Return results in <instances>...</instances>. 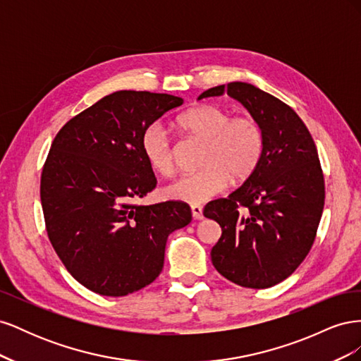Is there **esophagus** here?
I'll return each instance as SVG.
<instances>
[{
    "label": "esophagus",
    "mask_w": 361,
    "mask_h": 361,
    "mask_svg": "<svg viewBox=\"0 0 361 361\" xmlns=\"http://www.w3.org/2000/svg\"><path fill=\"white\" fill-rule=\"evenodd\" d=\"M191 212L195 220H202L203 218V207L200 204H192L191 206Z\"/></svg>",
    "instance_id": "1"
}]
</instances>
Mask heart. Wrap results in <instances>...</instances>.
<instances>
[{
	"label": "heart",
	"mask_w": 361,
	"mask_h": 361,
	"mask_svg": "<svg viewBox=\"0 0 361 361\" xmlns=\"http://www.w3.org/2000/svg\"><path fill=\"white\" fill-rule=\"evenodd\" d=\"M179 126L204 141L202 170L185 174L164 190L167 199L200 204L226 190L231 180L253 176L264 155V133L255 117L233 116L221 106L202 104L179 117ZM141 150L149 166L162 176L174 171V147L167 128L150 123L141 134Z\"/></svg>",
	"instance_id": "b5f03b06"
}]
</instances>
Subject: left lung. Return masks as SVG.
Returning <instances> with one entry per match:
<instances>
[{
	"instance_id": "1",
	"label": "left lung",
	"mask_w": 361,
	"mask_h": 361,
	"mask_svg": "<svg viewBox=\"0 0 361 361\" xmlns=\"http://www.w3.org/2000/svg\"><path fill=\"white\" fill-rule=\"evenodd\" d=\"M241 102L264 133L257 170L227 197L204 206L221 226L211 251L223 277L243 288L265 289L288 279L309 255L321 221L325 182L314 141L289 105L247 82L203 92Z\"/></svg>"
}]
</instances>
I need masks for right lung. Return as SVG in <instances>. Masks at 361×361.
Segmentation results:
<instances>
[{"instance_id": "right-lung-1", "label": "right lung", "mask_w": 361, "mask_h": 361, "mask_svg": "<svg viewBox=\"0 0 361 361\" xmlns=\"http://www.w3.org/2000/svg\"><path fill=\"white\" fill-rule=\"evenodd\" d=\"M182 97L135 90L108 94L72 117L42 169L40 200L49 241L71 276L105 297L154 281L169 235L191 221L185 202L140 206L157 187L141 134Z\"/></svg>"}]
</instances>
